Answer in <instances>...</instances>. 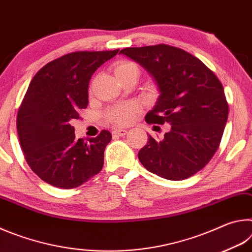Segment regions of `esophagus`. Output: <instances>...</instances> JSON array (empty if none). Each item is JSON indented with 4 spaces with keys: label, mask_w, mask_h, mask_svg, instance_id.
I'll return each instance as SVG.
<instances>
[{
    "label": "esophagus",
    "mask_w": 252,
    "mask_h": 252,
    "mask_svg": "<svg viewBox=\"0 0 252 252\" xmlns=\"http://www.w3.org/2000/svg\"><path fill=\"white\" fill-rule=\"evenodd\" d=\"M127 133V131L125 129H117L112 131V134L113 135H120V136H125Z\"/></svg>",
    "instance_id": "34e87169"
}]
</instances>
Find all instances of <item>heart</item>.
<instances>
[{"label": "heart", "mask_w": 252, "mask_h": 252, "mask_svg": "<svg viewBox=\"0 0 252 252\" xmlns=\"http://www.w3.org/2000/svg\"><path fill=\"white\" fill-rule=\"evenodd\" d=\"M132 71H138L139 69L134 63L132 62H122L116 67V74L119 78L126 73H129ZM139 108L135 103H126V104H120L114 106V108L110 109L106 113V118L110 122L114 123L117 126H125L130 123L133 120L135 114L138 113Z\"/></svg>", "instance_id": "heart-1"}]
</instances>
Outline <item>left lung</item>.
I'll return each instance as SVG.
<instances>
[{
    "mask_svg": "<svg viewBox=\"0 0 252 252\" xmlns=\"http://www.w3.org/2000/svg\"><path fill=\"white\" fill-rule=\"evenodd\" d=\"M152 76L159 90L146 121L169 123L161 140L149 134L138 157L148 171L183 180L200 171L218 150L228 119L223 87L198 58L179 48L158 44L120 51Z\"/></svg>",
    "mask_w": 252,
    "mask_h": 252,
    "instance_id": "1",
    "label": "left lung"
}]
</instances>
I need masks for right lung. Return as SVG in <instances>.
<instances>
[{"label": "right lung", "instance_id": "obj_1", "mask_svg": "<svg viewBox=\"0 0 252 252\" xmlns=\"http://www.w3.org/2000/svg\"><path fill=\"white\" fill-rule=\"evenodd\" d=\"M114 51H79L53 60L34 75L21 104L16 127L24 158L49 185L72 189L99 173L112 139L102 130L87 141L75 139L72 121L89 103V82Z\"/></svg>", "mask_w": 252, "mask_h": 252}]
</instances>
